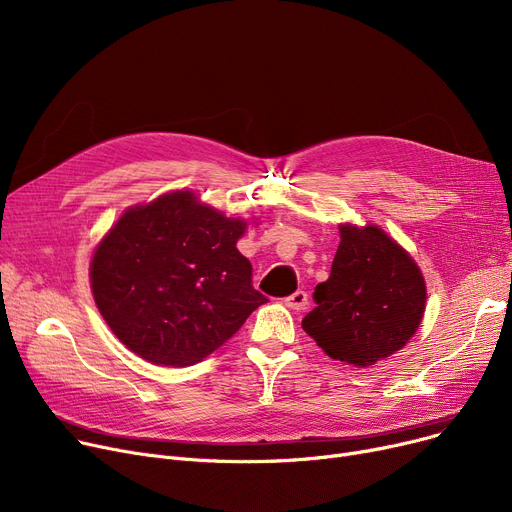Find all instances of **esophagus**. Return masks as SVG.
Listing matches in <instances>:
<instances>
[{
    "label": "esophagus",
    "mask_w": 512,
    "mask_h": 512,
    "mask_svg": "<svg viewBox=\"0 0 512 512\" xmlns=\"http://www.w3.org/2000/svg\"><path fill=\"white\" fill-rule=\"evenodd\" d=\"M284 303H286V307H290V309H297V311H301V309H305V307H307L309 297H307V292H305V290H297V292H292L290 297H286V299H284Z\"/></svg>",
    "instance_id": "34e87169"
}]
</instances>
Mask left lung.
Segmentation results:
<instances>
[{
	"instance_id": "obj_1",
	"label": "left lung",
	"mask_w": 512,
	"mask_h": 512,
	"mask_svg": "<svg viewBox=\"0 0 512 512\" xmlns=\"http://www.w3.org/2000/svg\"><path fill=\"white\" fill-rule=\"evenodd\" d=\"M303 330L332 359L369 367L405 346L421 324L425 282L409 253L378 226H340V245Z\"/></svg>"
}]
</instances>
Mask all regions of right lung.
<instances>
[{
    "label": "right lung",
    "instance_id": "obj_1",
    "mask_svg": "<svg viewBox=\"0 0 512 512\" xmlns=\"http://www.w3.org/2000/svg\"><path fill=\"white\" fill-rule=\"evenodd\" d=\"M247 224L188 191L128 209L91 261L107 326L155 365H193L220 348L267 297L236 249Z\"/></svg>",
    "mask_w": 512,
    "mask_h": 512
}]
</instances>
